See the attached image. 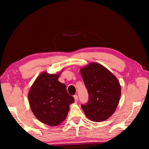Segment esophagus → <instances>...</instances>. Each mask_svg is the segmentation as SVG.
Here are the masks:
<instances>
[{
  "mask_svg": "<svg viewBox=\"0 0 149 149\" xmlns=\"http://www.w3.org/2000/svg\"><path fill=\"white\" fill-rule=\"evenodd\" d=\"M74 98L75 102H77V101H78V96L77 95H74Z\"/></svg>",
  "mask_w": 149,
  "mask_h": 149,
  "instance_id": "34e87169",
  "label": "esophagus"
}]
</instances>
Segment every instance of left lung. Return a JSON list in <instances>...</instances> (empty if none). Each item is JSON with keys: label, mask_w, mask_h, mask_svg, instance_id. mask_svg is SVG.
Listing matches in <instances>:
<instances>
[{"label": "left lung", "mask_w": 149, "mask_h": 149, "mask_svg": "<svg viewBox=\"0 0 149 149\" xmlns=\"http://www.w3.org/2000/svg\"><path fill=\"white\" fill-rule=\"evenodd\" d=\"M89 101L81 107L91 120L102 122L114 113L119 102L121 88L118 79L106 68L91 63L80 70Z\"/></svg>", "instance_id": "left-lung-1"}]
</instances>
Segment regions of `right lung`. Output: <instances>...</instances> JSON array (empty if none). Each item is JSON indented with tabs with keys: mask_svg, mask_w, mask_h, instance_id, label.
Wrapping results in <instances>:
<instances>
[{
	"mask_svg": "<svg viewBox=\"0 0 149 149\" xmlns=\"http://www.w3.org/2000/svg\"><path fill=\"white\" fill-rule=\"evenodd\" d=\"M43 72L35 79L29 92V101L33 114L40 122L56 126L65 120L74 97L66 91V86L58 80L61 73Z\"/></svg>",
	"mask_w": 149,
	"mask_h": 149,
	"instance_id": "right-lung-1",
	"label": "right lung"
}]
</instances>
